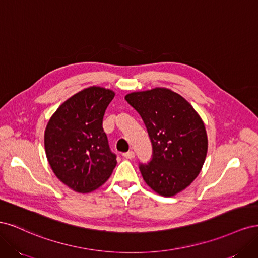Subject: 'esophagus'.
<instances>
[{
	"instance_id": "obj_1",
	"label": "esophagus",
	"mask_w": 258,
	"mask_h": 258,
	"mask_svg": "<svg viewBox=\"0 0 258 258\" xmlns=\"http://www.w3.org/2000/svg\"><path fill=\"white\" fill-rule=\"evenodd\" d=\"M122 156H123L124 158H127V159H132V158L135 157V152L134 151H129L127 153H123Z\"/></svg>"
}]
</instances>
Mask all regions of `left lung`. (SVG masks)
Masks as SVG:
<instances>
[{"instance_id": "obj_1", "label": "left lung", "mask_w": 258, "mask_h": 258, "mask_svg": "<svg viewBox=\"0 0 258 258\" xmlns=\"http://www.w3.org/2000/svg\"><path fill=\"white\" fill-rule=\"evenodd\" d=\"M142 117L153 156L140 163L145 183L157 194L172 197L198 176L208 152L205 123L189 102L167 88L131 92L124 97Z\"/></svg>"}]
</instances>
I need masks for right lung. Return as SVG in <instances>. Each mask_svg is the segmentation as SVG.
Wrapping results in <instances>:
<instances>
[{"instance_id":"obj_1","label":"right lung","mask_w":258,"mask_h":258,"mask_svg":"<svg viewBox=\"0 0 258 258\" xmlns=\"http://www.w3.org/2000/svg\"><path fill=\"white\" fill-rule=\"evenodd\" d=\"M115 92L86 88L62 103L46 126V157L60 181L77 192L103 185L116 167L102 127L103 116Z\"/></svg>"}]
</instances>
